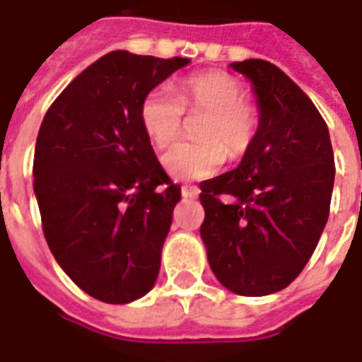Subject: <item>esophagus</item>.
Masks as SVG:
<instances>
[{
    "label": "esophagus",
    "mask_w": 362,
    "mask_h": 362,
    "mask_svg": "<svg viewBox=\"0 0 362 362\" xmlns=\"http://www.w3.org/2000/svg\"><path fill=\"white\" fill-rule=\"evenodd\" d=\"M181 194L185 198H197L200 194V189H198L197 185H183L181 187Z\"/></svg>",
    "instance_id": "1"
}]
</instances>
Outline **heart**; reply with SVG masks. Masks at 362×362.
<instances>
[{
	"instance_id": "1",
	"label": "heart",
	"mask_w": 362,
	"mask_h": 362,
	"mask_svg": "<svg viewBox=\"0 0 362 362\" xmlns=\"http://www.w3.org/2000/svg\"><path fill=\"white\" fill-rule=\"evenodd\" d=\"M185 112L204 116L194 129L197 141L177 143L162 156L171 177H210L225 158H240L254 145L259 114L244 99L243 83L230 74L204 72L185 78L177 95L164 83L152 88L139 108L141 126L152 145L165 148L177 139Z\"/></svg>"
}]
</instances>
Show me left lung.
<instances>
[{
  "label": "left lung",
  "mask_w": 362,
  "mask_h": 362,
  "mask_svg": "<svg viewBox=\"0 0 362 362\" xmlns=\"http://www.w3.org/2000/svg\"><path fill=\"white\" fill-rule=\"evenodd\" d=\"M252 81L259 126L236 170L200 183V236L223 286L240 296L286 288L313 255L334 189V152L320 112L281 68L230 62Z\"/></svg>",
  "instance_id": "obj_1"
}]
</instances>
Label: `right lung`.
<instances>
[{"mask_svg": "<svg viewBox=\"0 0 362 362\" xmlns=\"http://www.w3.org/2000/svg\"><path fill=\"white\" fill-rule=\"evenodd\" d=\"M112 51L68 83L42 122L34 192L51 254L74 284L105 303L154 286L181 187L141 126L145 95L189 64Z\"/></svg>", "mask_w": 362, "mask_h": 362, "instance_id": "obj_1", "label": "right lung"}]
</instances>
